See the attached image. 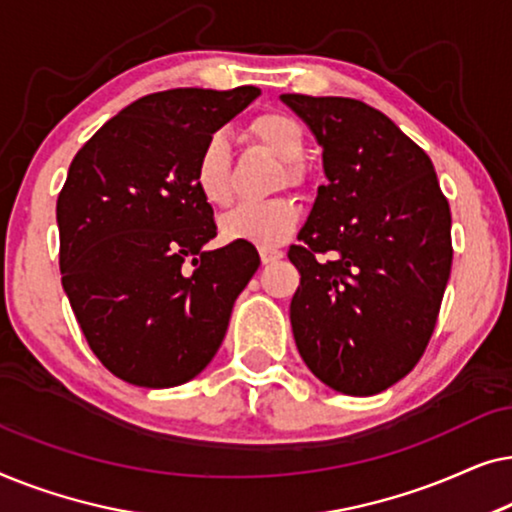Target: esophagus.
Listing matches in <instances>:
<instances>
[{"label":"esophagus","mask_w":512,"mask_h":512,"mask_svg":"<svg viewBox=\"0 0 512 512\" xmlns=\"http://www.w3.org/2000/svg\"><path fill=\"white\" fill-rule=\"evenodd\" d=\"M284 256V251L279 247H261V261L268 265V263H275L279 258Z\"/></svg>","instance_id":"obj_1"}]
</instances>
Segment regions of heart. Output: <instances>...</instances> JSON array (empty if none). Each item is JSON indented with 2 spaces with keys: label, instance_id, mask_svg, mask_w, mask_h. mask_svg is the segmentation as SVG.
<instances>
[{
  "label": "heart",
  "instance_id": "b5f03b06",
  "mask_svg": "<svg viewBox=\"0 0 512 512\" xmlns=\"http://www.w3.org/2000/svg\"><path fill=\"white\" fill-rule=\"evenodd\" d=\"M249 135L258 144L284 160L282 181L298 184L303 179L298 160L305 153V132L296 118L282 111H265L251 118ZM195 186L202 198L212 205H228L233 198L230 188V149L223 135H212L202 144L195 160ZM300 221V207L291 198H270L258 202H242L233 212L223 216L221 230L230 242H249L256 247L282 244Z\"/></svg>",
  "mask_w": 512,
  "mask_h": 512
}]
</instances>
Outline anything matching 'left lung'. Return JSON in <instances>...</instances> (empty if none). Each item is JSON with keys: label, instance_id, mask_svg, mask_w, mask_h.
<instances>
[{"label": "left lung", "instance_id": "left-lung-1", "mask_svg": "<svg viewBox=\"0 0 512 512\" xmlns=\"http://www.w3.org/2000/svg\"><path fill=\"white\" fill-rule=\"evenodd\" d=\"M324 146L328 184L289 261L298 352L349 396L389 389L422 359L452 268V214L424 149L366 102L284 93Z\"/></svg>", "mask_w": 512, "mask_h": 512}]
</instances>
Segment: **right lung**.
Returning a JSON list of instances; mask_svg holds the SVG:
<instances>
[{
  "label": "right lung",
  "mask_w": 512,
  "mask_h": 512,
  "mask_svg": "<svg viewBox=\"0 0 512 512\" xmlns=\"http://www.w3.org/2000/svg\"><path fill=\"white\" fill-rule=\"evenodd\" d=\"M261 90L172 88L109 118L58 195L62 289L102 366L137 387L193 380L261 265L249 242L205 251L214 209L195 160ZM189 265H185V261Z\"/></svg>",
  "instance_id": "right-lung-1"
}]
</instances>
